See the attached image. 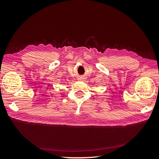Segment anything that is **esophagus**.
<instances>
[{
	"label": "esophagus",
	"mask_w": 159,
	"mask_h": 159,
	"mask_svg": "<svg viewBox=\"0 0 159 159\" xmlns=\"http://www.w3.org/2000/svg\"><path fill=\"white\" fill-rule=\"evenodd\" d=\"M81 81H84V78H81Z\"/></svg>",
	"instance_id": "34e87169"
}]
</instances>
